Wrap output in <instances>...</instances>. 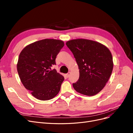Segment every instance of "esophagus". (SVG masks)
I'll return each mask as SVG.
<instances>
[{"instance_id": "34e87169", "label": "esophagus", "mask_w": 133, "mask_h": 133, "mask_svg": "<svg viewBox=\"0 0 133 133\" xmlns=\"http://www.w3.org/2000/svg\"><path fill=\"white\" fill-rule=\"evenodd\" d=\"M70 75V72H68V73L66 74V76L67 78H68V77H69Z\"/></svg>"}]
</instances>
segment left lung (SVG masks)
Wrapping results in <instances>:
<instances>
[{
	"label": "left lung",
	"instance_id": "1",
	"mask_svg": "<svg viewBox=\"0 0 133 133\" xmlns=\"http://www.w3.org/2000/svg\"><path fill=\"white\" fill-rule=\"evenodd\" d=\"M66 45L73 54L79 69V78L73 84L74 89L88 96L98 94L111 74L113 62L110 50L90 40H71Z\"/></svg>",
	"mask_w": 133,
	"mask_h": 133
}]
</instances>
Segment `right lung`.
<instances>
[{"instance_id":"1","label":"right lung","mask_w":133,"mask_h":133,"mask_svg":"<svg viewBox=\"0 0 133 133\" xmlns=\"http://www.w3.org/2000/svg\"><path fill=\"white\" fill-rule=\"evenodd\" d=\"M64 45L62 41L45 39L24 48L19 55L17 70L22 83L35 98L51 99L60 90L64 78L51 67Z\"/></svg>"}]
</instances>
